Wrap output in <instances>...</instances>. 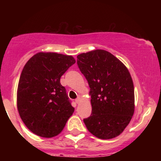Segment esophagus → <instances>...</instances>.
<instances>
[{"label": "esophagus", "mask_w": 161, "mask_h": 161, "mask_svg": "<svg viewBox=\"0 0 161 161\" xmlns=\"http://www.w3.org/2000/svg\"><path fill=\"white\" fill-rule=\"evenodd\" d=\"M75 103H76V104H79V103L80 102V98H79V97H78V98H76L75 100Z\"/></svg>", "instance_id": "obj_1"}]
</instances>
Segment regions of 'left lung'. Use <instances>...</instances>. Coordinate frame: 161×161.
Here are the masks:
<instances>
[{
    "mask_svg": "<svg viewBox=\"0 0 161 161\" xmlns=\"http://www.w3.org/2000/svg\"><path fill=\"white\" fill-rule=\"evenodd\" d=\"M77 64L90 87L92 114L83 119L87 129L101 139L116 137L134 114V86L129 70L104 50L81 53Z\"/></svg>",
    "mask_w": 161,
    "mask_h": 161,
    "instance_id": "obj_1",
    "label": "left lung"
}]
</instances>
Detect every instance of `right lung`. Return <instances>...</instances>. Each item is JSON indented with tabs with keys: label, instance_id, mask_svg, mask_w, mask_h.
<instances>
[{
	"label": "right lung",
	"instance_id": "obj_1",
	"mask_svg": "<svg viewBox=\"0 0 161 161\" xmlns=\"http://www.w3.org/2000/svg\"><path fill=\"white\" fill-rule=\"evenodd\" d=\"M75 63L72 56L41 52L24 66L17 108L24 124L37 136L52 138L60 134L74 112L60 77Z\"/></svg>",
	"mask_w": 161,
	"mask_h": 161
}]
</instances>
